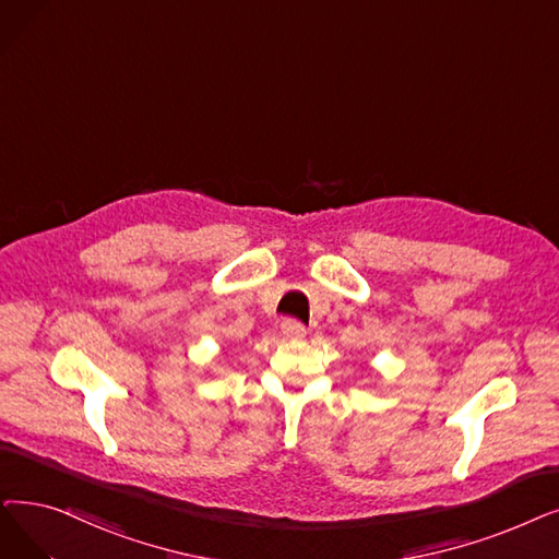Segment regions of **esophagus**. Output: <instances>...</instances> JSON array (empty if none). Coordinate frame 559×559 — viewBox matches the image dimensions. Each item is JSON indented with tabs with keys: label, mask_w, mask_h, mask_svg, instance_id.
I'll return each mask as SVG.
<instances>
[{
	"label": "esophagus",
	"mask_w": 559,
	"mask_h": 559,
	"mask_svg": "<svg viewBox=\"0 0 559 559\" xmlns=\"http://www.w3.org/2000/svg\"><path fill=\"white\" fill-rule=\"evenodd\" d=\"M281 333L287 340H304L306 337V326L301 322H297V320H285L281 324Z\"/></svg>",
	"instance_id": "esophagus-1"
}]
</instances>
